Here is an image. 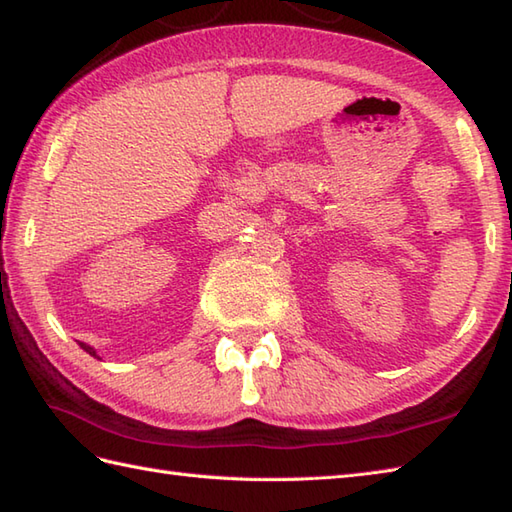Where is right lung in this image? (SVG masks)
Wrapping results in <instances>:
<instances>
[{
	"label": "right lung",
	"instance_id": "right-lung-1",
	"mask_svg": "<svg viewBox=\"0 0 512 512\" xmlns=\"http://www.w3.org/2000/svg\"><path fill=\"white\" fill-rule=\"evenodd\" d=\"M79 345H81V350H85V352H88L90 356H94V358H101L99 354H96V350H94L92 345H88V343H81V341H79Z\"/></svg>",
	"mask_w": 512,
	"mask_h": 512
}]
</instances>
